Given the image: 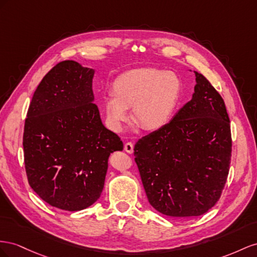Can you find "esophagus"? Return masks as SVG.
<instances>
[{
	"mask_svg": "<svg viewBox=\"0 0 257 257\" xmlns=\"http://www.w3.org/2000/svg\"><path fill=\"white\" fill-rule=\"evenodd\" d=\"M123 150L126 151L127 153H129V154H133L134 153V144L131 143V142H127L126 144H124V146H123Z\"/></svg>",
	"mask_w": 257,
	"mask_h": 257,
	"instance_id": "esophagus-1",
	"label": "esophagus"
}]
</instances>
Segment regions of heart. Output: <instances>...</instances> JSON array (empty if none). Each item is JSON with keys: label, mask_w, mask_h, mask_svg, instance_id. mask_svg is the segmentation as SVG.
Segmentation results:
<instances>
[{"label": "heart", "mask_w": 257, "mask_h": 257, "mask_svg": "<svg viewBox=\"0 0 257 257\" xmlns=\"http://www.w3.org/2000/svg\"><path fill=\"white\" fill-rule=\"evenodd\" d=\"M113 92L103 101L109 127L120 131L129 119L128 108H133L135 121L143 129L154 131L165 127L177 109L181 80L172 72L139 69L117 77Z\"/></svg>", "instance_id": "b5f03b06"}]
</instances>
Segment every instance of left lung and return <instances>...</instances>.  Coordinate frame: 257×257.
Returning <instances> with one entry per match:
<instances>
[{
    "mask_svg": "<svg viewBox=\"0 0 257 257\" xmlns=\"http://www.w3.org/2000/svg\"><path fill=\"white\" fill-rule=\"evenodd\" d=\"M192 100L165 127L141 138L135 160L151 206L173 217L199 216L221 197L231 157L224 100L195 72Z\"/></svg>",
    "mask_w": 257,
    "mask_h": 257,
    "instance_id": "left-lung-1",
    "label": "left lung"
}]
</instances>
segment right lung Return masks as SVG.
Masks as SVG:
<instances>
[{
	"label": "right lung",
	"instance_id": "obj_1",
	"mask_svg": "<svg viewBox=\"0 0 257 257\" xmlns=\"http://www.w3.org/2000/svg\"><path fill=\"white\" fill-rule=\"evenodd\" d=\"M93 69L73 60L55 65L36 88L25 122L29 184L65 211L84 210L99 199L108 157L123 149L93 103Z\"/></svg>",
	"mask_w": 257,
	"mask_h": 257
}]
</instances>
